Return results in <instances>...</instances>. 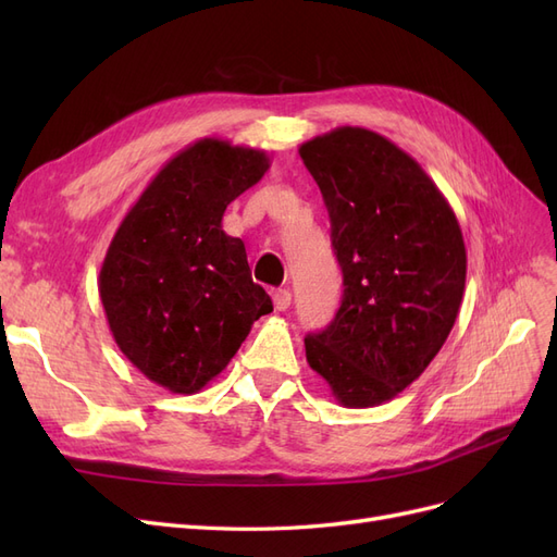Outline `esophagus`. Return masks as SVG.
<instances>
[{
  "label": "esophagus",
  "instance_id": "1",
  "mask_svg": "<svg viewBox=\"0 0 557 557\" xmlns=\"http://www.w3.org/2000/svg\"><path fill=\"white\" fill-rule=\"evenodd\" d=\"M272 299H274V309H276V311H285V309L290 307L293 295H290V290L276 288V290H272Z\"/></svg>",
  "mask_w": 557,
  "mask_h": 557
}]
</instances>
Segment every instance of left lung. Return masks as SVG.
Here are the masks:
<instances>
[{
	"mask_svg": "<svg viewBox=\"0 0 557 557\" xmlns=\"http://www.w3.org/2000/svg\"><path fill=\"white\" fill-rule=\"evenodd\" d=\"M323 193L344 299L305 339L307 362L348 409L379 407L411 385L455 325L467 248L448 199L383 134L336 127L299 146Z\"/></svg>",
	"mask_w": 557,
	"mask_h": 557,
	"instance_id": "1",
	"label": "left lung"
}]
</instances>
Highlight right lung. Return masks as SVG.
Segmentation results:
<instances>
[{
  "mask_svg": "<svg viewBox=\"0 0 557 557\" xmlns=\"http://www.w3.org/2000/svg\"><path fill=\"white\" fill-rule=\"evenodd\" d=\"M269 170L264 150L207 137L150 178L115 230L99 299L123 356L156 385L195 395L272 311L244 242L223 230L230 201Z\"/></svg>",
  "mask_w": 557,
  "mask_h": 557,
  "instance_id": "obj_1",
  "label": "right lung"
}]
</instances>
